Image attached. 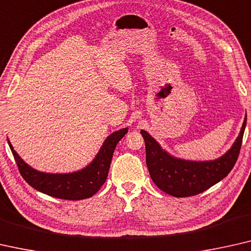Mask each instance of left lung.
<instances>
[{
  "instance_id": "left-lung-1",
  "label": "left lung",
  "mask_w": 251,
  "mask_h": 251,
  "mask_svg": "<svg viewBox=\"0 0 251 251\" xmlns=\"http://www.w3.org/2000/svg\"><path fill=\"white\" fill-rule=\"evenodd\" d=\"M247 123L227 151L214 160L195 161L177 158L162 149L147 130L141 129L145 142L147 166L153 182L162 192L174 197H188L203 193L226 177L237 162Z\"/></svg>"
}]
</instances>
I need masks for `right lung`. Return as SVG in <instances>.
I'll use <instances>...</instances> for the list:
<instances>
[{"mask_svg":"<svg viewBox=\"0 0 251 251\" xmlns=\"http://www.w3.org/2000/svg\"><path fill=\"white\" fill-rule=\"evenodd\" d=\"M128 127L118 129L107 136L97 155L82 169L66 174H50L33 169L16 152L9 138L7 143L12 151L19 171L28 184L46 195L70 201H80L92 197L106 181L116 145Z\"/></svg>","mask_w":251,"mask_h":251,"instance_id":"1","label":"right lung"}]
</instances>
